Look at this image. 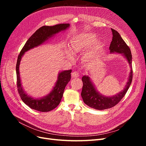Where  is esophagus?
Listing matches in <instances>:
<instances>
[{
  "label": "esophagus",
  "mask_w": 146,
  "mask_h": 146,
  "mask_svg": "<svg viewBox=\"0 0 146 146\" xmlns=\"http://www.w3.org/2000/svg\"><path fill=\"white\" fill-rule=\"evenodd\" d=\"M79 76H80V75H79V73L77 71H74L72 73V77L73 78H78Z\"/></svg>",
  "instance_id": "esophagus-1"
}]
</instances>
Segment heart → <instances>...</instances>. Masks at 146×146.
<instances>
[{
  "instance_id": "b5f03b06",
  "label": "heart",
  "mask_w": 146,
  "mask_h": 146,
  "mask_svg": "<svg viewBox=\"0 0 146 146\" xmlns=\"http://www.w3.org/2000/svg\"><path fill=\"white\" fill-rule=\"evenodd\" d=\"M97 39V35L92 33L77 35L70 42V50L67 52L68 59L72 61L74 55L85 51L82 56V60L88 63L94 62L99 58L103 47V42Z\"/></svg>"
}]
</instances>
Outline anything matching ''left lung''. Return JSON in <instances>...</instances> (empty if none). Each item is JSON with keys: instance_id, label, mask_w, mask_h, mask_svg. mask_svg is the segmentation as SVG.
I'll use <instances>...</instances> for the list:
<instances>
[{"instance_id": "left-lung-1", "label": "left lung", "mask_w": 146, "mask_h": 146, "mask_svg": "<svg viewBox=\"0 0 146 146\" xmlns=\"http://www.w3.org/2000/svg\"><path fill=\"white\" fill-rule=\"evenodd\" d=\"M113 39L109 47L110 54H120L129 64L130 68L129 77L123 90L111 96L100 94L89 76L82 77L83 88L81 96L84 103L90 107L98 110H103L113 107L124 97L132 81V56L130 48L123 40L121 35L115 30L112 29Z\"/></svg>"}]
</instances>
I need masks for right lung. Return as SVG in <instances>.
Masks as SVG:
<instances>
[{"mask_svg":"<svg viewBox=\"0 0 146 146\" xmlns=\"http://www.w3.org/2000/svg\"><path fill=\"white\" fill-rule=\"evenodd\" d=\"M69 26V24H61L54 26H42L30 37L18 56L16 67L17 90L22 100L32 109L41 112H47L55 108L60 104L65 87L70 80V73L72 70L60 71L57 80L50 92L41 98H35L26 93L22 85L19 73V66L21 59L25 52L44 44L52 38L55 37L56 34L60 32H64L65 30H68Z\"/></svg>","mask_w":146,"mask_h":146,"instance_id":"add662e5","label":"right lung"}]
</instances>
